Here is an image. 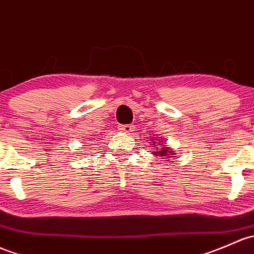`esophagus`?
Segmentation results:
<instances>
[{
	"label": "esophagus",
	"mask_w": 254,
	"mask_h": 254,
	"mask_svg": "<svg viewBox=\"0 0 254 254\" xmlns=\"http://www.w3.org/2000/svg\"><path fill=\"white\" fill-rule=\"evenodd\" d=\"M119 130L124 134H131L132 132V127L131 125H120Z\"/></svg>",
	"instance_id": "1"
}]
</instances>
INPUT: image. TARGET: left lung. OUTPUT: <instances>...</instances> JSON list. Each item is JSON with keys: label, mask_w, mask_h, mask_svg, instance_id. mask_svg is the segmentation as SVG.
I'll return each mask as SVG.
<instances>
[{"label": "left lung", "mask_w": 254, "mask_h": 254, "mask_svg": "<svg viewBox=\"0 0 254 254\" xmlns=\"http://www.w3.org/2000/svg\"><path fill=\"white\" fill-rule=\"evenodd\" d=\"M152 141H154V143H156V145H154V143H152V147H153V146H156V149H153V152H152V153H153V156L163 157V158L167 159L168 162H174V161H170L169 159V158H172V157L173 158H175L174 149L168 147V146L164 143V141H162L159 137L152 138Z\"/></svg>", "instance_id": "obj_1"}]
</instances>
